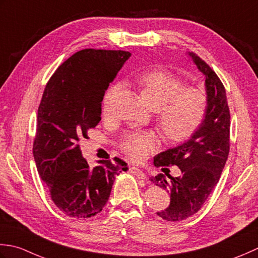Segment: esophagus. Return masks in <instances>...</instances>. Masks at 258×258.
I'll return each mask as SVG.
<instances>
[{
	"label": "esophagus",
	"mask_w": 258,
	"mask_h": 258,
	"mask_svg": "<svg viewBox=\"0 0 258 258\" xmlns=\"http://www.w3.org/2000/svg\"><path fill=\"white\" fill-rule=\"evenodd\" d=\"M130 172L134 173V175H135L136 177H138L139 179H141V180H145V179H146L145 172H144L143 170H141V169H139V168L131 167V168H130Z\"/></svg>",
	"instance_id": "34e87169"
}]
</instances>
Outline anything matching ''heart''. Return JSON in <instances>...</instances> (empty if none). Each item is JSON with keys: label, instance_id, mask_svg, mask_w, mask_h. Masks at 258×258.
<instances>
[{"label": "heart", "instance_id": "obj_1", "mask_svg": "<svg viewBox=\"0 0 258 258\" xmlns=\"http://www.w3.org/2000/svg\"><path fill=\"white\" fill-rule=\"evenodd\" d=\"M143 101L157 110V122L165 138L180 143L190 138L204 122L208 108L207 93L197 87H185L180 77L161 68L141 72L136 78ZM119 86H112L103 99V113L112 111L113 99ZM158 138L154 131H136L127 135L120 148L134 162L144 161L154 150Z\"/></svg>", "mask_w": 258, "mask_h": 258}]
</instances>
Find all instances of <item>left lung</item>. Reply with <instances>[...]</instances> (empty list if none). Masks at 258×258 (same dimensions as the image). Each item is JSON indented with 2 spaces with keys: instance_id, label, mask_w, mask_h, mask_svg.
Instances as JSON below:
<instances>
[{
  "instance_id": "1",
  "label": "left lung",
  "mask_w": 258,
  "mask_h": 258,
  "mask_svg": "<svg viewBox=\"0 0 258 258\" xmlns=\"http://www.w3.org/2000/svg\"><path fill=\"white\" fill-rule=\"evenodd\" d=\"M189 55L206 77L208 108L204 122L190 139L154 158V165L169 178L162 173L151 178L156 186L170 191V205L157 213L168 222H180L202 208L217 185L229 154L230 113L225 87L206 62L194 52ZM169 165H177L182 175H169Z\"/></svg>"
}]
</instances>
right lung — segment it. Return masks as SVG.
<instances>
[{"mask_svg":"<svg viewBox=\"0 0 258 258\" xmlns=\"http://www.w3.org/2000/svg\"><path fill=\"white\" fill-rule=\"evenodd\" d=\"M131 53L85 49L57 68L46 83L39 110L33 156L50 197L62 213L89 218L106 206L114 177L127 171L121 159L100 160L91 169L79 141L101 120V102Z\"/></svg>","mask_w":258,"mask_h":258,"instance_id":"obj_1","label":"right lung"}]
</instances>
